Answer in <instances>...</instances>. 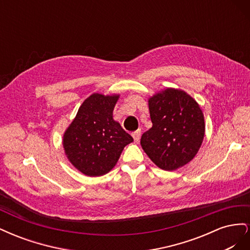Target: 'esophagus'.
<instances>
[{"mask_svg": "<svg viewBox=\"0 0 250 250\" xmlns=\"http://www.w3.org/2000/svg\"><path fill=\"white\" fill-rule=\"evenodd\" d=\"M141 135H142L141 129H138V130H135L134 132H132V137L134 139V142H139L140 139H141Z\"/></svg>", "mask_w": 250, "mask_h": 250, "instance_id": "esophagus-1", "label": "esophagus"}]
</instances>
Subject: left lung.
Returning <instances> with one entry per match:
<instances>
[{
    "label": "left lung",
    "instance_id": "1",
    "mask_svg": "<svg viewBox=\"0 0 250 250\" xmlns=\"http://www.w3.org/2000/svg\"><path fill=\"white\" fill-rule=\"evenodd\" d=\"M152 127L144 132L142 148L158 168L176 170L191 162L201 146L203 113L191 96L167 88L149 99Z\"/></svg>",
    "mask_w": 250,
    "mask_h": 250
}]
</instances>
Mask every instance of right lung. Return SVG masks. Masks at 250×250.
I'll list each match as a JSON object with an SVG mask.
<instances>
[{"mask_svg": "<svg viewBox=\"0 0 250 250\" xmlns=\"http://www.w3.org/2000/svg\"><path fill=\"white\" fill-rule=\"evenodd\" d=\"M119 96L93 94L82 103L63 135L69 161L87 176H101L117 164L124 147L133 141L112 119Z\"/></svg>", "mask_w": 250, "mask_h": 250, "instance_id": "1", "label": "right lung"}]
</instances>
